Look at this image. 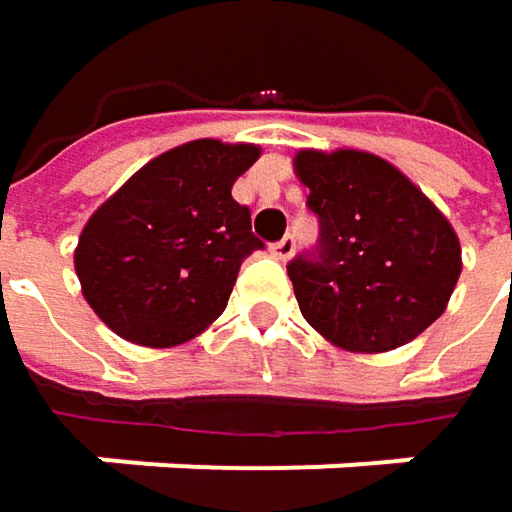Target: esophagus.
Here are the masks:
<instances>
[{"mask_svg":"<svg viewBox=\"0 0 512 512\" xmlns=\"http://www.w3.org/2000/svg\"><path fill=\"white\" fill-rule=\"evenodd\" d=\"M269 252H272V257H278V260H290L293 252H296V243H293V237H281L278 243L269 246Z\"/></svg>","mask_w":512,"mask_h":512,"instance_id":"34e87169","label":"esophagus"}]
</instances>
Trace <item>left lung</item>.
<instances>
[{
	"mask_svg": "<svg viewBox=\"0 0 512 512\" xmlns=\"http://www.w3.org/2000/svg\"><path fill=\"white\" fill-rule=\"evenodd\" d=\"M293 168L320 219L317 252L287 263L302 317L350 353H388L433 326L462 272L442 210L382 156L299 151Z\"/></svg>",
	"mask_w": 512,
	"mask_h": 512,
	"instance_id": "obj_1",
	"label": "left lung"
}]
</instances>
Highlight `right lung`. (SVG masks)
<instances>
[{
	"instance_id": "right-lung-1",
	"label": "right lung",
	"mask_w": 512,
	"mask_h": 512,
	"mask_svg": "<svg viewBox=\"0 0 512 512\" xmlns=\"http://www.w3.org/2000/svg\"><path fill=\"white\" fill-rule=\"evenodd\" d=\"M257 145L198 139L142 165L79 234L73 266L85 302L124 341L177 347L228 305L243 260L263 249L231 186Z\"/></svg>"
}]
</instances>
